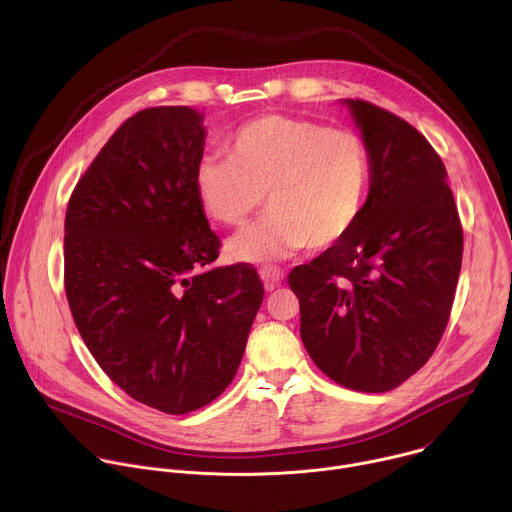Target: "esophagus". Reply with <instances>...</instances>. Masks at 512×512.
Segmentation results:
<instances>
[{
  "instance_id": "1",
  "label": "esophagus",
  "mask_w": 512,
  "mask_h": 512,
  "mask_svg": "<svg viewBox=\"0 0 512 512\" xmlns=\"http://www.w3.org/2000/svg\"><path fill=\"white\" fill-rule=\"evenodd\" d=\"M259 275H261V279H263V283H265V289L271 291V289L283 279V269H279V267H275V265H263V267L259 269Z\"/></svg>"
}]
</instances>
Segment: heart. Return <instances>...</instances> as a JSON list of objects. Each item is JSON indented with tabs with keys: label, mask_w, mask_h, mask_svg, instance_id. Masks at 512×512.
Returning <instances> with one entry per match:
<instances>
[{
	"label": "heart",
	"mask_w": 512,
	"mask_h": 512,
	"mask_svg": "<svg viewBox=\"0 0 512 512\" xmlns=\"http://www.w3.org/2000/svg\"><path fill=\"white\" fill-rule=\"evenodd\" d=\"M227 154L198 162L194 190L206 214L227 227H243L265 194L269 212L229 241L239 261L330 247L350 233L367 200L371 154L352 129L271 113L241 125Z\"/></svg>",
	"instance_id": "1"
}]
</instances>
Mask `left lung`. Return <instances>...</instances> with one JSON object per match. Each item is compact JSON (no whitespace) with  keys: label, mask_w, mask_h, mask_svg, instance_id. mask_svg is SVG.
Here are the masks:
<instances>
[{"label":"left lung","mask_w":512,"mask_h":512,"mask_svg":"<svg viewBox=\"0 0 512 512\" xmlns=\"http://www.w3.org/2000/svg\"><path fill=\"white\" fill-rule=\"evenodd\" d=\"M371 154V190L350 233L287 283L302 342L334 383L387 393L431 358L450 320L464 235L446 166L405 119L346 99Z\"/></svg>","instance_id":"obj_1"}]
</instances>
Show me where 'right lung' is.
<instances>
[{"label":"right lung","mask_w":512,"mask_h":512,"mask_svg":"<svg viewBox=\"0 0 512 512\" xmlns=\"http://www.w3.org/2000/svg\"><path fill=\"white\" fill-rule=\"evenodd\" d=\"M204 137L190 107L137 111L64 218V291L87 348L131 399L168 415L231 385L265 291L247 263L208 269L221 241L194 190Z\"/></svg>","instance_id":"add662e5"}]
</instances>
